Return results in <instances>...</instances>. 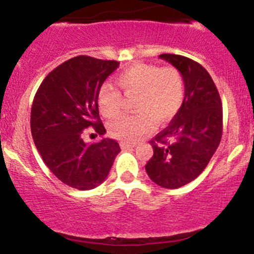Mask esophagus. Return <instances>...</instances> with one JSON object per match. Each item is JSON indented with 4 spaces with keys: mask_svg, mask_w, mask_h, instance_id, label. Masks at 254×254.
<instances>
[{
    "mask_svg": "<svg viewBox=\"0 0 254 254\" xmlns=\"http://www.w3.org/2000/svg\"><path fill=\"white\" fill-rule=\"evenodd\" d=\"M135 146H136V143H129V142H122L120 143V147L122 148H132V147H135Z\"/></svg>",
    "mask_w": 254,
    "mask_h": 254,
    "instance_id": "obj_1",
    "label": "esophagus"
}]
</instances>
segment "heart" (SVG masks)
Masks as SVG:
<instances>
[{
    "label": "heart",
    "mask_w": 254,
    "mask_h": 254,
    "mask_svg": "<svg viewBox=\"0 0 254 254\" xmlns=\"http://www.w3.org/2000/svg\"><path fill=\"white\" fill-rule=\"evenodd\" d=\"M127 97H134L135 113L118 117L109 123V131L123 141H136L158 124L170 122L181 109L186 97V81L175 66L134 64L115 78ZM99 111L106 118L117 117L122 108V94L111 83L98 91Z\"/></svg>",
    "instance_id": "obj_1"
}]
</instances>
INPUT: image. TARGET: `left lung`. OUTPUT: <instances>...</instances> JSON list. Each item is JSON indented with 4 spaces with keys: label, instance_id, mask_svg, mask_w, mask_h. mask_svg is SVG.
<instances>
[{
    "label": "left lung",
    "instance_id": "8db88e82",
    "mask_svg": "<svg viewBox=\"0 0 254 254\" xmlns=\"http://www.w3.org/2000/svg\"><path fill=\"white\" fill-rule=\"evenodd\" d=\"M161 59L178 68L186 81L181 109L150 143L153 155L145 170L162 188L190 183L207 166L222 136V103L209 72L196 61L176 54Z\"/></svg>",
    "mask_w": 254,
    "mask_h": 254
}]
</instances>
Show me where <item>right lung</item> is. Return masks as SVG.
I'll list each match as a JSON object with an SVG mask.
<instances>
[{
	"label": "right lung",
	"mask_w": 254,
	"mask_h": 254,
	"mask_svg": "<svg viewBox=\"0 0 254 254\" xmlns=\"http://www.w3.org/2000/svg\"><path fill=\"white\" fill-rule=\"evenodd\" d=\"M118 67L115 60L76 56L54 68L35 93L30 112L33 140L49 170L71 188L88 190L99 186L120 152L119 143L108 137L96 143L82 140L88 127L98 135L106 132L98 91Z\"/></svg>",
	"instance_id": "obj_1"
}]
</instances>
